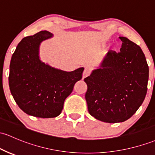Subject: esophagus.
<instances>
[{"label": "esophagus", "instance_id": "esophagus-1", "mask_svg": "<svg viewBox=\"0 0 155 155\" xmlns=\"http://www.w3.org/2000/svg\"><path fill=\"white\" fill-rule=\"evenodd\" d=\"M91 70L87 68H85L84 70V72H83V78H85L87 76H89V75L91 74Z\"/></svg>", "mask_w": 155, "mask_h": 155}]
</instances>
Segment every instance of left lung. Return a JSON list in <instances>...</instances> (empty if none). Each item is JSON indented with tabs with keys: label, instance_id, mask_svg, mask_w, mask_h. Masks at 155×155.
Returning a JSON list of instances; mask_svg holds the SVG:
<instances>
[{
	"label": "left lung",
	"instance_id": "obj_1",
	"mask_svg": "<svg viewBox=\"0 0 155 155\" xmlns=\"http://www.w3.org/2000/svg\"><path fill=\"white\" fill-rule=\"evenodd\" d=\"M120 52L110 50L101 68L84 79L85 99L92 116L106 123L127 120L143 102L149 66L138 45L120 37Z\"/></svg>",
	"mask_w": 155,
	"mask_h": 155
}]
</instances>
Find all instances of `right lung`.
I'll use <instances>...</instances> for the list:
<instances>
[{
  "mask_svg": "<svg viewBox=\"0 0 155 155\" xmlns=\"http://www.w3.org/2000/svg\"><path fill=\"white\" fill-rule=\"evenodd\" d=\"M52 37L41 31L25 37L12 57L8 84L15 102L24 113L38 118L58 116L75 83L82 77L83 68L71 72L57 70L39 59L40 42Z\"/></svg>",
  "mask_w": 155,
  "mask_h": 155,
  "instance_id": "obj_1",
  "label": "right lung"
}]
</instances>
